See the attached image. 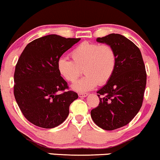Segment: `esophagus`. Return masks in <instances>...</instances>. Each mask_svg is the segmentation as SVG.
<instances>
[{
    "mask_svg": "<svg viewBox=\"0 0 160 160\" xmlns=\"http://www.w3.org/2000/svg\"><path fill=\"white\" fill-rule=\"evenodd\" d=\"M88 94L87 93H78V97H86Z\"/></svg>",
    "mask_w": 160,
    "mask_h": 160,
    "instance_id": "1",
    "label": "esophagus"
}]
</instances>
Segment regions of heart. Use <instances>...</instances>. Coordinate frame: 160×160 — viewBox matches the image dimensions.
<instances>
[{"label": "heart", "instance_id": "1", "mask_svg": "<svg viewBox=\"0 0 160 160\" xmlns=\"http://www.w3.org/2000/svg\"><path fill=\"white\" fill-rule=\"evenodd\" d=\"M72 60L61 57L57 63L61 76L73 82L82 74L85 76L72 85L74 91L85 92L93 90L97 84L102 85L111 79L117 65V54L109 45L84 42L71 52Z\"/></svg>", "mask_w": 160, "mask_h": 160}]
</instances>
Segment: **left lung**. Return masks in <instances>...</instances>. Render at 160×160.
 Segmentation results:
<instances>
[{
    "label": "left lung",
    "instance_id": "1",
    "mask_svg": "<svg viewBox=\"0 0 160 160\" xmlns=\"http://www.w3.org/2000/svg\"><path fill=\"white\" fill-rule=\"evenodd\" d=\"M97 41L114 48L117 65L111 79L97 91L99 104L91 115L99 127L114 130L128 124L139 112L147 82L145 66L139 48L123 36L111 33Z\"/></svg>",
    "mask_w": 160,
    "mask_h": 160
}]
</instances>
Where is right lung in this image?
<instances>
[{
	"label": "right lung",
	"instance_id": "obj_1",
	"mask_svg": "<svg viewBox=\"0 0 160 160\" xmlns=\"http://www.w3.org/2000/svg\"><path fill=\"white\" fill-rule=\"evenodd\" d=\"M80 39L47 35L28 43L21 54L14 73V96L23 115L35 126L51 129L61 124L78 98L72 91L58 93L69 88L57 63Z\"/></svg>",
	"mask_w": 160,
	"mask_h": 160
}]
</instances>
